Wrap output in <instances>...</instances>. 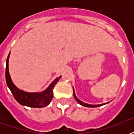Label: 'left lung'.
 I'll use <instances>...</instances> for the list:
<instances>
[{
    "label": "left lung",
    "instance_id": "1",
    "mask_svg": "<svg viewBox=\"0 0 134 134\" xmlns=\"http://www.w3.org/2000/svg\"><path fill=\"white\" fill-rule=\"evenodd\" d=\"M73 94H74V99H76V101L80 104V105H81V106H86V107H90V108H95V107H99V106H103L104 104H108V103H106V104H97V105H93V104H87V103H85V102H81V100L77 98V97L76 96V94H75V92H74V87H73Z\"/></svg>",
    "mask_w": 134,
    "mask_h": 134
}]
</instances>
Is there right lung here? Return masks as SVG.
I'll use <instances>...</instances> for the list:
<instances>
[{
  "label": "right lung",
  "instance_id": "add662e5",
  "mask_svg": "<svg viewBox=\"0 0 134 134\" xmlns=\"http://www.w3.org/2000/svg\"><path fill=\"white\" fill-rule=\"evenodd\" d=\"M10 53L8 55L6 61V69H5V79L6 83L9 88L14 97L22 106H28L32 108H43L50 104L53 98V90L55 86L60 79L61 76L57 77L48 86V88L40 92H28L20 90L14 84L12 81L9 72V58Z\"/></svg>",
  "mask_w": 134,
  "mask_h": 134
}]
</instances>
